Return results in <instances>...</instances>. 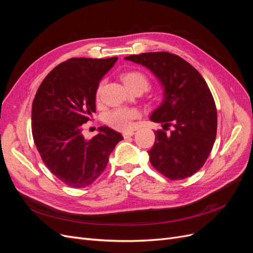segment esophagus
<instances>
[{
    "label": "esophagus",
    "instance_id": "obj_1",
    "mask_svg": "<svg viewBox=\"0 0 253 253\" xmlns=\"http://www.w3.org/2000/svg\"><path fill=\"white\" fill-rule=\"evenodd\" d=\"M134 134H135V133H134V131H126V132L122 133V136H124L125 138H128V137L133 136Z\"/></svg>",
    "mask_w": 253,
    "mask_h": 253
}]
</instances>
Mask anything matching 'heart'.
Listing matches in <instances>:
<instances>
[{
  "mask_svg": "<svg viewBox=\"0 0 253 253\" xmlns=\"http://www.w3.org/2000/svg\"><path fill=\"white\" fill-rule=\"evenodd\" d=\"M121 80L125 83V85L131 90L141 89L142 91L148 89L150 86V80L148 76L140 71H128L121 75ZM101 84H99L96 90V100H99L100 96ZM139 117V112L134 109H124L118 108L111 111L105 117L106 124L114 128L121 129H129L133 126V121Z\"/></svg>",
  "mask_w": 253,
  "mask_h": 253,
  "instance_id": "heart-1",
  "label": "heart"
}]
</instances>
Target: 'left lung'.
<instances>
[{"label": "left lung", "mask_w": 253, "mask_h": 253, "mask_svg": "<svg viewBox=\"0 0 253 253\" xmlns=\"http://www.w3.org/2000/svg\"><path fill=\"white\" fill-rule=\"evenodd\" d=\"M125 59L149 68L164 87V100L150 117L163 124L148 151L152 166L172 180L193 175L206 163L216 137V106L208 84L174 53L144 52Z\"/></svg>", "instance_id": "left-lung-1"}]
</instances>
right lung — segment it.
I'll list each match as a JSON object with an SVG mask.
<instances>
[{
	"label": "right lung",
	"mask_w": 253,
	"mask_h": 253,
	"mask_svg": "<svg viewBox=\"0 0 253 253\" xmlns=\"http://www.w3.org/2000/svg\"><path fill=\"white\" fill-rule=\"evenodd\" d=\"M117 57L72 58L45 77L32 109V131L43 163L72 188L93 183L104 171L122 135L108 126L87 140L83 125L96 113V90Z\"/></svg>",
	"instance_id": "1"
}]
</instances>
